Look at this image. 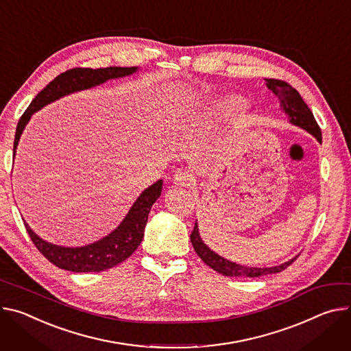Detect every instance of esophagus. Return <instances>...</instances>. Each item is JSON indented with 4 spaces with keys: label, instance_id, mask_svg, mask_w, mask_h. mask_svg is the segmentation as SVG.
<instances>
[{
    "label": "esophagus",
    "instance_id": "esophagus-1",
    "mask_svg": "<svg viewBox=\"0 0 351 351\" xmlns=\"http://www.w3.org/2000/svg\"><path fill=\"white\" fill-rule=\"evenodd\" d=\"M173 182L178 186H190V183H192V175H189V172L183 169H179L173 175Z\"/></svg>",
    "mask_w": 351,
    "mask_h": 351
}]
</instances>
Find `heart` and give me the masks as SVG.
Segmentation results:
<instances>
[{
    "label": "heart",
    "instance_id": "b5f03b06",
    "mask_svg": "<svg viewBox=\"0 0 351 351\" xmlns=\"http://www.w3.org/2000/svg\"><path fill=\"white\" fill-rule=\"evenodd\" d=\"M239 106V104L237 102V101H228L227 104H226V108L227 109H235V108H238Z\"/></svg>",
    "mask_w": 351,
    "mask_h": 351
}]
</instances>
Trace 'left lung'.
I'll return each instance as SVG.
<instances>
[{
  "label": "left lung",
  "mask_w": 351,
  "mask_h": 351,
  "mask_svg": "<svg viewBox=\"0 0 351 351\" xmlns=\"http://www.w3.org/2000/svg\"><path fill=\"white\" fill-rule=\"evenodd\" d=\"M266 85L278 98L281 110L287 116H289V121L291 124L300 127V129L308 132L317 141L322 143V133H321L319 125H317L311 109L304 102L298 90L294 89L290 84H287L280 80H266ZM190 241H192V245H193L196 253L200 256V259L208 267H211L213 270L218 271L222 276H230V277H261V276H267V274H273V273H280L284 269L289 267L297 259V256H295V258L290 259L289 262H284L278 266H271V267H252V266H245V265L231 262L226 258L219 256L218 253L211 250L204 243V241L202 239L200 232H199L197 219H196L193 232L190 234Z\"/></svg>",
  "instance_id": "1"
}]
</instances>
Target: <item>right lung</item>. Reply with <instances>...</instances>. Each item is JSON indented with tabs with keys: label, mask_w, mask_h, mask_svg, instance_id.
<instances>
[{
	"label": "right lung",
	"mask_w": 351,
	"mask_h": 351,
	"mask_svg": "<svg viewBox=\"0 0 351 351\" xmlns=\"http://www.w3.org/2000/svg\"><path fill=\"white\" fill-rule=\"evenodd\" d=\"M138 67H106V69H73L57 75L47 84L30 102L18 121L15 141H14V159L18 148L19 138L29 123L32 114L45 108L46 105L67 97L70 93L90 89L105 84L109 80L129 77L137 73ZM162 179L156 180L147 189L130 207L120 224L102 239L84 246H61L42 239L34 232L27 222L23 219L25 228L43 256L60 269L74 273L104 271L114 267L116 265L130 258L133 252L140 246L144 238V230L148 221V214L152 204L161 196Z\"/></svg>",
	"instance_id": "obj_1"
}]
</instances>
